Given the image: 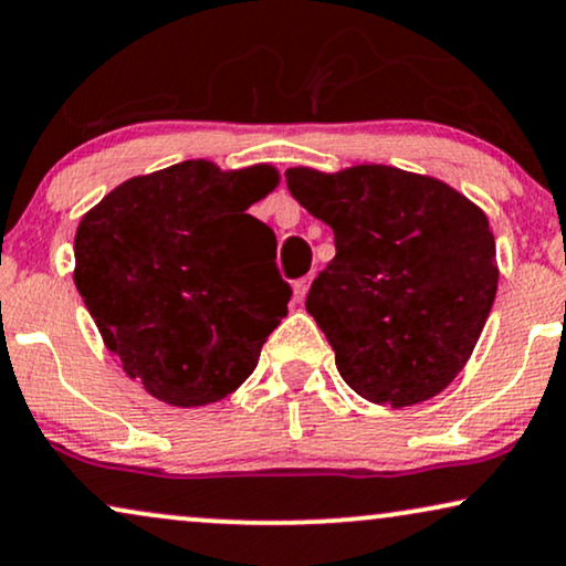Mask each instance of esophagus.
Returning <instances> with one entry per match:
<instances>
[{
  "mask_svg": "<svg viewBox=\"0 0 566 566\" xmlns=\"http://www.w3.org/2000/svg\"><path fill=\"white\" fill-rule=\"evenodd\" d=\"M311 282H313V276H311V274L303 276V279H297V282H295V287H292V292H295V300H297V303H303V300H305L307 290H311Z\"/></svg>",
  "mask_w": 566,
  "mask_h": 566,
  "instance_id": "34e87169",
  "label": "esophagus"
}]
</instances>
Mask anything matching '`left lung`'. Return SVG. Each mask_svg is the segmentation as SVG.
<instances>
[{
	"mask_svg": "<svg viewBox=\"0 0 566 566\" xmlns=\"http://www.w3.org/2000/svg\"><path fill=\"white\" fill-rule=\"evenodd\" d=\"M284 176L334 230L336 255L305 307L346 386L394 409L442 394L469 361L500 282L486 214L453 186L390 165H300Z\"/></svg>",
	"mask_w": 566,
	"mask_h": 566,
	"instance_id": "left-lung-1",
	"label": "left lung"
}]
</instances>
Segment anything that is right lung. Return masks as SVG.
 <instances>
[{
  "mask_svg": "<svg viewBox=\"0 0 566 566\" xmlns=\"http://www.w3.org/2000/svg\"><path fill=\"white\" fill-rule=\"evenodd\" d=\"M276 186L274 165L186 160L124 180L80 220L74 284L103 344L157 401H222L287 315L274 232L245 214Z\"/></svg>",
  "mask_w": 566,
  "mask_h": 566,
  "instance_id": "add662e5",
  "label": "right lung"
}]
</instances>
